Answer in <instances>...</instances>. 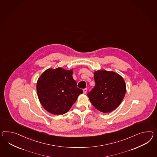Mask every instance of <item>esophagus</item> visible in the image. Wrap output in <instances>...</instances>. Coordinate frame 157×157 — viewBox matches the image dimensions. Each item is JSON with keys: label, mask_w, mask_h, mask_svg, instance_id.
I'll list each match as a JSON object with an SVG mask.
<instances>
[{"label": "esophagus", "mask_w": 157, "mask_h": 157, "mask_svg": "<svg viewBox=\"0 0 157 157\" xmlns=\"http://www.w3.org/2000/svg\"><path fill=\"white\" fill-rule=\"evenodd\" d=\"M83 92H84V93L85 94L87 92V88H85L83 89Z\"/></svg>", "instance_id": "esophagus-1"}]
</instances>
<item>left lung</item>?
Masks as SVG:
<instances>
[{
    "mask_svg": "<svg viewBox=\"0 0 157 157\" xmlns=\"http://www.w3.org/2000/svg\"><path fill=\"white\" fill-rule=\"evenodd\" d=\"M95 86L88 93L90 102L102 113L112 112L125 97L126 86L123 77L118 73L99 70L94 72Z\"/></svg>",
    "mask_w": 157,
    "mask_h": 157,
    "instance_id": "1",
    "label": "left lung"
}]
</instances>
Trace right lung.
<instances>
[{
    "label": "right lung",
    "mask_w": 157,
    "mask_h": 157,
    "mask_svg": "<svg viewBox=\"0 0 157 157\" xmlns=\"http://www.w3.org/2000/svg\"><path fill=\"white\" fill-rule=\"evenodd\" d=\"M72 75V69L60 67L48 69L41 74L36 90L39 101L47 111L55 115L64 114L83 93L77 88Z\"/></svg>",
    "instance_id": "right-lung-1"
}]
</instances>
